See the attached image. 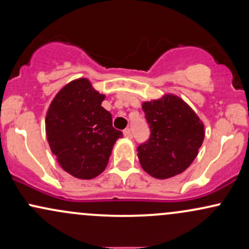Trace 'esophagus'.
<instances>
[{
	"label": "esophagus",
	"mask_w": 249,
	"mask_h": 249,
	"mask_svg": "<svg viewBox=\"0 0 249 249\" xmlns=\"http://www.w3.org/2000/svg\"><path fill=\"white\" fill-rule=\"evenodd\" d=\"M123 133H124V137H125V138H127V139H132V133H131V130H130V128H126V130H124V132H123Z\"/></svg>",
	"instance_id": "obj_1"
}]
</instances>
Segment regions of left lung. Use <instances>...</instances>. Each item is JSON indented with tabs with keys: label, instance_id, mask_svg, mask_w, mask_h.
I'll return each mask as SVG.
<instances>
[{
	"label": "left lung",
	"instance_id": "obj_1",
	"mask_svg": "<svg viewBox=\"0 0 249 249\" xmlns=\"http://www.w3.org/2000/svg\"><path fill=\"white\" fill-rule=\"evenodd\" d=\"M151 136L139 145L142 170L156 179H168L192 164L205 138V125L186 102L173 93L142 102Z\"/></svg>",
	"mask_w": 249,
	"mask_h": 249
}]
</instances>
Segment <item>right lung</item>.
Instances as JSON below:
<instances>
[{
	"label": "right lung",
	"instance_id": "right-lung-1",
	"mask_svg": "<svg viewBox=\"0 0 249 249\" xmlns=\"http://www.w3.org/2000/svg\"><path fill=\"white\" fill-rule=\"evenodd\" d=\"M104 98L88 78H78L63 87L48 108L45 133L50 150L59 166L75 178L99 176L123 137L102 107Z\"/></svg>",
	"mask_w": 249,
	"mask_h": 249
}]
</instances>
